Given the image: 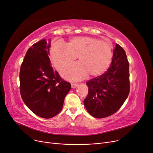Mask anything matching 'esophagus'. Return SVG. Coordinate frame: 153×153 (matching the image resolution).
<instances>
[{
	"label": "esophagus",
	"instance_id": "obj_1",
	"mask_svg": "<svg viewBox=\"0 0 153 153\" xmlns=\"http://www.w3.org/2000/svg\"><path fill=\"white\" fill-rule=\"evenodd\" d=\"M78 86V84H73V83H72L71 84V87L73 88V89H75V88L77 87Z\"/></svg>",
	"mask_w": 153,
	"mask_h": 153
}]
</instances>
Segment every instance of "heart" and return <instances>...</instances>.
Wrapping results in <instances>:
<instances>
[{"mask_svg":"<svg viewBox=\"0 0 153 153\" xmlns=\"http://www.w3.org/2000/svg\"><path fill=\"white\" fill-rule=\"evenodd\" d=\"M50 55L55 67L61 69L78 57L80 62L72 64L61 72L66 80L79 81L88 74L92 76L103 74L110 66L112 59L110 43L91 36L74 37L67 45L57 41L51 47Z\"/></svg>","mask_w":153,"mask_h":153,"instance_id":"obj_1","label":"heart"}]
</instances>
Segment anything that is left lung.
Returning a JSON list of instances; mask_svg holds the SVG:
<instances>
[{
    "mask_svg": "<svg viewBox=\"0 0 153 153\" xmlns=\"http://www.w3.org/2000/svg\"><path fill=\"white\" fill-rule=\"evenodd\" d=\"M85 107L92 117L104 118L117 112L129 92V62L124 49L116 44L110 68L100 76L87 82Z\"/></svg>",
    "mask_w": 153,
    "mask_h": 153,
    "instance_id": "1",
    "label": "left lung"
}]
</instances>
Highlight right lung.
<instances>
[{
  "mask_svg": "<svg viewBox=\"0 0 153 153\" xmlns=\"http://www.w3.org/2000/svg\"><path fill=\"white\" fill-rule=\"evenodd\" d=\"M51 40L42 39L26 52L20 71V91L25 104L38 116L49 119L61 112L71 89L50 65Z\"/></svg>",
  "mask_w": 153,
  "mask_h": 153,
  "instance_id": "right-lung-1",
  "label": "right lung"
}]
</instances>
